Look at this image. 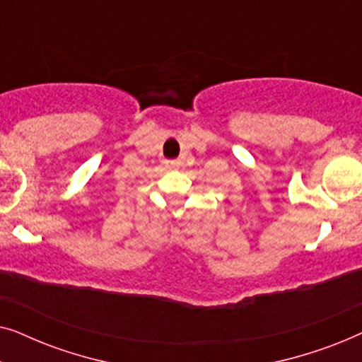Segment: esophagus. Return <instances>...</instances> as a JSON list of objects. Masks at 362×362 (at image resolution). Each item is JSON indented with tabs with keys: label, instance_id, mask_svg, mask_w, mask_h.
<instances>
[{
	"label": "esophagus",
	"instance_id": "obj_1",
	"mask_svg": "<svg viewBox=\"0 0 362 362\" xmlns=\"http://www.w3.org/2000/svg\"><path fill=\"white\" fill-rule=\"evenodd\" d=\"M166 166L168 168H180L181 161L180 160H170V161H166Z\"/></svg>",
	"mask_w": 362,
	"mask_h": 362
}]
</instances>
